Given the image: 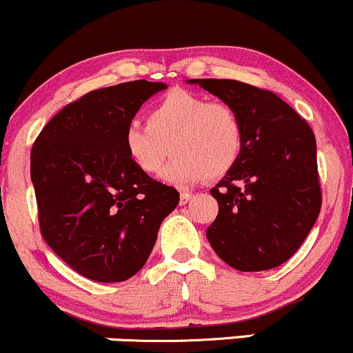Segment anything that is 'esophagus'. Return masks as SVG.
<instances>
[{
  "mask_svg": "<svg viewBox=\"0 0 353 353\" xmlns=\"http://www.w3.org/2000/svg\"><path fill=\"white\" fill-rule=\"evenodd\" d=\"M192 197H194V194H192V192H181V204H183V206H184V204H188L189 203V201H191L192 199Z\"/></svg>",
  "mask_w": 353,
  "mask_h": 353,
  "instance_id": "1",
  "label": "esophagus"
}]
</instances>
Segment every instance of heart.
Returning a JSON list of instances; mask_svg holds the SVG:
<instances>
[{"label": "heart", "instance_id": "1", "mask_svg": "<svg viewBox=\"0 0 353 353\" xmlns=\"http://www.w3.org/2000/svg\"><path fill=\"white\" fill-rule=\"evenodd\" d=\"M243 142L241 117L231 103L181 88L157 100L147 122L130 120L122 135L127 157L150 176L161 172L172 149L177 157L162 179L179 185L226 176L241 156Z\"/></svg>", "mask_w": 353, "mask_h": 353}]
</instances>
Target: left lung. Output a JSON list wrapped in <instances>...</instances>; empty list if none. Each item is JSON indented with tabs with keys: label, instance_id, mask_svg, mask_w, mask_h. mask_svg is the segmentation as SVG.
Segmentation results:
<instances>
[{
	"label": "left lung",
	"instance_id": "8db88e82",
	"mask_svg": "<svg viewBox=\"0 0 353 353\" xmlns=\"http://www.w3.org/2000/svg\"><path fill=\"white\" fill-rule=\"evenodd\" d=\"M231 103L245 130L241 156L211 189L219 212L206 234L239 271L283 265L305 241L321 208L316 141L307 120L265 88L238 80H189Z\"/></svg>",
	"mask_w": 353,
	"mask_h": 353
}]
</instances>
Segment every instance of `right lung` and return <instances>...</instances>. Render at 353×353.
Wrapping results in <instances>:
<instances>
[{"mask_svg": "<svg viewBox=\"0 0 353 353\" xmlns=\"http://www.w3.org/2000/svg\"><path fill=\"white\" fill-rule=\"evenodd\" d=\"M165 83L134 80L92 90L50 120L32 147L40 231L85 278L115 283L145 265L179 192L127 157L123 129Z\"/></svg>", "mask_w": 353, "mask_h": 353, "instance_id": "right-lung-1", "label": "right lung"}]
</instances>
